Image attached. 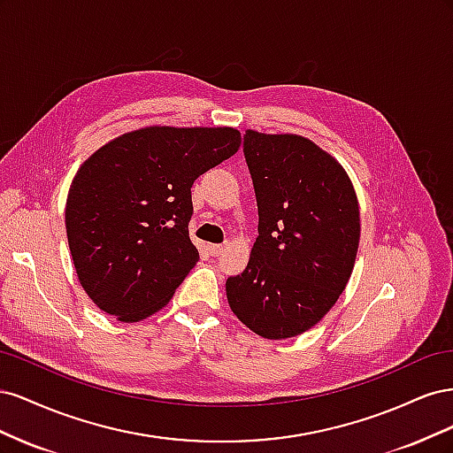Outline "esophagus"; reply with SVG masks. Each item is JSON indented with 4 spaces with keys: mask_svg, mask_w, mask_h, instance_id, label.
I'll return each mask as SVG.
<instances>
[{
    "mask_svg": "<svg viewBox=\"0 0 453 453\" xmlns=\"http://www.w3.org/2000/svg\"><path fill=\"white\" fill-rule=\"evenodd\" d=\"M208 251L211 257H219L223 251H225V245H219V243H210L208 245Z\"/></svg>",
    "mask_w": 453,
    "mask_h": 453,
    "instance_id": "obj_1",
    "label": "esophagus"
}]
</instances>
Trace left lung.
Wrapping results in <instances>:
<instances>
[{"label": "left lung", "mask_w": 453, "mask_h": 453, "mask_svg": "<svg viewBox=\"0 0 453 453\" xmlns=\"http://www.w3.org/2000/svg\"><path fill=\"white\" fill-rule=\"evenodd\" d=\"M258 208L250 263L226 280L236 318L258 336L285 340L318 325L346 289L361 217L342 164L296 134L245 130Z\"/></svg>", "instance_id": "left-lung-1"}]
</instances>
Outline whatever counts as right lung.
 <instances>
[{
  "mask_svg": "<svg viewBox=\"0 0 453 453\" xmlns=\"http://www.w3.org/2000/svg\"><path fill=\"white\" fill-rule=\"evenodd\" d=\"M240 143L230 127H145L81 164L65 232L79 283L102 311L135 323L170 303L200 258L188 238L190 187Z\"/></svg>",
  "mask_w": 453,
  "mask_h": 453,
  "instance_id": "right-lung-1",
  "label": "right lung"
}]
</instances>
